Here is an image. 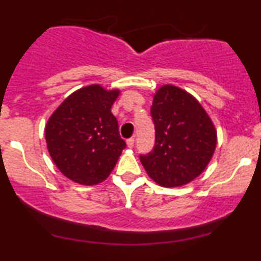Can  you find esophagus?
I'll return each instance as SVG.
<instances>
[{
    "instance_id": "34e87169",
    "label": "esophagus",
    "mask_w": 261,
    "mask_h": 261,
    "mask_svg": "<svg viewBox=\"0 0 261 261\" xmlns=\"http://www.w3.org/2000/svg\"><path fill=\"white\" fill-rule=\"evenodd\" d=\"M126 144H127L128 148H133L134 144H135V139H133V137H131V139L126 140Z\"/></svg>"
}]
</instances>
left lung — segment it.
<instances>
[{
    "mask_svg": "<svg viewBox=\"0 0 261 261\" xmlns=\"http://www.w3.org/2000/svg\"><path fill=\"white\" fill-rule=\"evenodd\" d=\"M155 142L140 161L156 184L177 187L194 180L209 164L216 131L199 102L186 91L164 85L150 107Z\"/></svg>",
    "mask_w": 261,
    "mask_h": 261,
    "instance_id": "obj_1",
    "label": "left lung"
}]
</instances>
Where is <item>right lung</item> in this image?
<instances>
[{
    "label": "right lung",
    "mask_w": 261,
    "mask_h": 261,
    "mask_svg": "<svg viewBox=\"0 0 261 261\" xmlns=\"http://www.w3.org/2000/svg\"><path fill=\"white\" fill-rule=\"evenodd\" d=\"M118 96V90L90 85L71 93L48 119L47 148L64 176L91 186L114 169L126 147L111 112Z\"/></svg>",
    "instance_id": "obj_1"
}]
</instances>
